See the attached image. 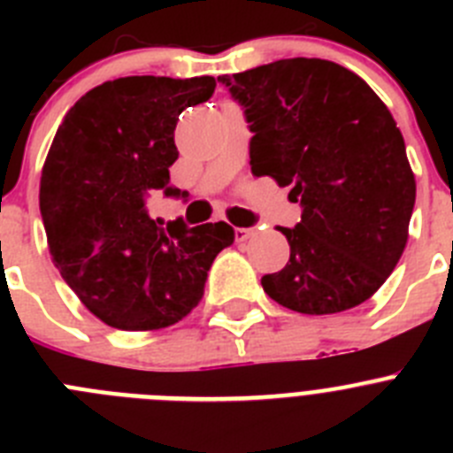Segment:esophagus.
<instances>
[{
	"mask_svg": "<svg viewBox=\"0 0 453 453\" xmlns=\"http://www.w3.org/2000/svg\"><path fill=\"white\" fill-rule=\"evenodd\" d=\"M254 234H256L254 229H242V226H235L234 229L235 242H247L250 238H254Z\"/></svg>",
	"mask_w": 453,
	"mask_h": 453,
	"instance_id": "obj_1",
	"label": "esophagus"
}]
</instances>
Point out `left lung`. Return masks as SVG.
<instances>
[{
	"label": "left lung",
	"instance_id": "8db88e82",
	"mask_svg": "<svg viewBox=\"0 0 453 453\" xmlns=\"http://www.w3.org/2000/svg\"><path fill=\"white\" fill-rule=\"evenodd\" d=\"M254 134L251 174L292 186L302 222L279 226L290 261L261 279L303 315L367 302L397 267L415 206V174L397 122L374 90L322 58H283L222 74Z\"/></svg>",
	"mask_w": 453,
	"mask_h": 453
}]
</instances>
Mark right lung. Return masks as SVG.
Returning a JSON list of instances; mask_svg holds the SVG:
<instances>
[{
    "mask_svg": "<svg viewBox=\"0 0 453 453\" xmlns=\"http://www.w3.org/2000/svg\"><path fill=\"white\" fill-rule=\"evenodd\" d=\"M213 77H122L92 88L56 131L40 177L54 265L83 306L122 331L165 329L203 297L206 272L234 242L226 222L188 229L147 213L170 188L179 115L206 102Z\"/></svg>",
    "mask_w": 453,
    "mask_h": 453,
    "instance_id": "1",
    "label": "right lung"
}]
</instances>
